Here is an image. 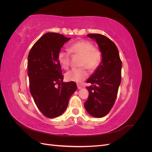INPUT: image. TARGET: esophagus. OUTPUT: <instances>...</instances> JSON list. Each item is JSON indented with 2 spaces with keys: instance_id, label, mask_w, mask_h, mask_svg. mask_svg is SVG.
I'll return each mask as SVG.
<instances>
[{
  "instance_id": "esophagus-1",
  "label": "esophagus",
  "mask_w": 152,
  "mask_h": 152,
  "mask_svg": "<svg viewBox=\"0 0 152 152\" xmlns=\"http://www.w3.org/2000/svg\"><path fill=\"white\" fill-rule=\"evenodd\" d=\"M77 88L79 89H82V86H80V85H79V84H78V85H77Z\"/></svg>"
}]
</instances>
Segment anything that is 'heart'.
<instances>
[{
	"label": "heart",
	"mask_w": 152,
	"mask_h": 152,
	"mask_svg": "<svg viewBox=\"0 0 152 152\" xmlns=\"http://www.w3.org/2000/svg\"><path fill=\"white\" fill-rule=\"evenodd\" d=\"M69 50H60L58 53V60L64 69H67L70 63L71 53L82 56L80 65L84 66L79 68H73L66 74V79L80 83L89 75L87 67L91 72L95 71L102 61V54L100 50L94 48V44L87 40H80L71 44Z\"/></svg>",
	"instance_id": "b5f03b06"
}]
</instances>
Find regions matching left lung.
Wrapping results in <instances>:
<instances>
[{"instance_id": "8db88e82", "label": "left lung", "mask_w": 152, "mask_h": 152, "mask_svg": "<svg viewBox=\"0 0 152 152\" xmlns=\"http://www.w3.org/2000/svg\"><path fill=\"white\" fill-rule=\"evenodd\" d=\"M87 36L98 44L102 63L87 81L92 85L86 87L89 96L84 107L91 115L101 118L107 115L115 102L121 82L122 61L116 45L107 37L99 34Z\"/></svg>"}]
</instances>
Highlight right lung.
Here are the masks:
<instances>
[{
	"mask_svg": "<svg viewBox=\"0 0 152 152\" xmlns=\"http://www.w3.org/2000/svg\"><path fill=\"white\" fill-rule=\"evenodd\" d=\"M70 39L62 34L46 33L34 44L28 54L30 93L39 110L48 118L61 115L77 89L75 82H63V75L57 57L64 44Z\"/></svg>",
	"mask_w": 152,
	"mask_h": 152,
	"instance_id": "obj_1",
	"label": "right lung"
}]
</instances>
